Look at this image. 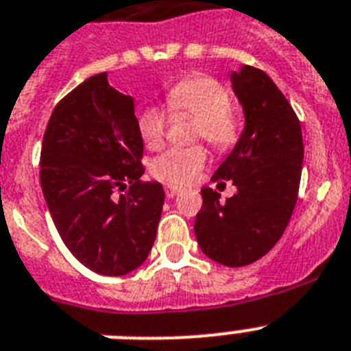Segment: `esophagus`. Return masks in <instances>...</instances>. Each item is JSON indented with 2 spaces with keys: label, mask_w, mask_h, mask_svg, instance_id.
<instances>
[{
  "label": "esophagus",
  "mask_w": 351,
  "mask_h": 351,
  "mask_svg": "<svg viewBox=\"0 0 351 351\" xmlns=\"http://www.w3.org/2000/svg\"><path fill=\"white\" fill-rule=\"evenodd\" d=\"M179 191H181V188H178V186H165V195L169 198H173L176 195H179Z\"/></svg>",
  "instance_id": "1"
}]
</instances>
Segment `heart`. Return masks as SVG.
Masks as SVG:
<instances>
[{"mask_svg": "<svg viewBox=\"0 0 351 351\" xmlns=\"http://www.w3.org/2000/svg\"><path fill=\"white\" fill-rule=\"evenodd\" d=\"M172 112H188L197 117L195 138H204L214 149L226 151L237 142L239 130L232 116V96L228 89L210 77H190L173 84L167 93ZM137 130L149 149H160L165 141L167 114L156 105H147L138 112ZM202 145L172 147L153 161V173L169 184H188L206 165Z\"/></svg>", "mask_w": 351, "mask_h": 351, "instance_id": "heart-1", "label": "heart"}]
</instances>
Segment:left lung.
I'll list each match as a JSON object with an SVG mask.
<instances>
[{"label":"left lung","instance_id":"left-lung-1","mask_svg":"<svg viewBox=\"0 0 351 351\" xmlns=\"http://www.w3.org/2000/svg\"><path fill=\"white\" fill-rule=\"evenodd\" d=\"M230 82L243 105L244 130L210 181H230L237 193L223 204L218 191L202 188L195 235L210 260L243 267L269 253L290 221L304 144L293 108L265 71L244 64L232 71Z\"/></svg>","mask_w":351,"mask_h":351}]
</instances>
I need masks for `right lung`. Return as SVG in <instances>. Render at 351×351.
Wrapping results in <instances>:
<instances>
[{
	"label": "right lung",
	"instance_id": "1",
	"mask_svg": "<svg viewBox=\"0 0 351 351\" xmlns=\"http://www.w3.org/2000/svg\"><path fill=\"white\" fill-rule=\"evenodd\" d=\"M142 153L133 98L108 84L107 71L68 93L49 119L43 197L71 255L98 274L135 271L154 244L165 191L141 181Z\"/></svg>",
	"mask_w": 351,
	"mask_h": 351
}]
</instances>
